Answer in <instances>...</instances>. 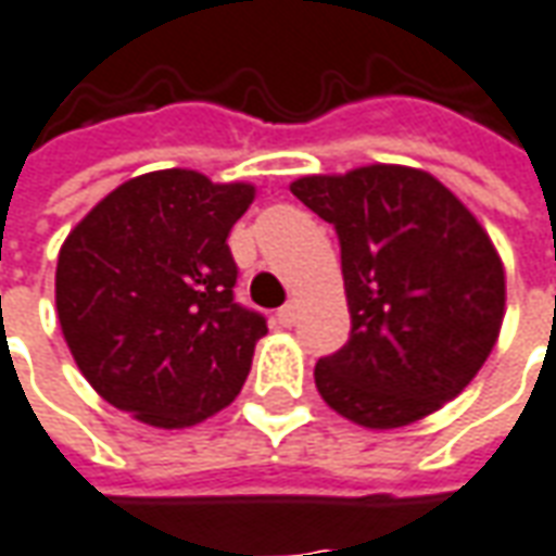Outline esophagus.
Wrapping results in <instances>:
<instances>
[{"label":"esophagus","instance_id":"esophagus-1","mask_svg":"<svg viewBox=\"0 0 556 556\" xmlns=\"http://www.w3.org/2000/svg\"><path fill=\"white\" fill-rule=\"evenodd\" d=\"M275 320H278L281 327H293V324L300 320V305H296V302H287V305H281V308H278V315H275Z\"/></svg>","mask_w":556,"mask_h":556}]
</instances>
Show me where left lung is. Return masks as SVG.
Returning a JSON list of instances; mask_svg holds the SVG:
<instances>
[{
  "mask_svg": "<svg viewBox=\"0 0 556 556\" xmlns=\"http://www.w3.org/2000/svg\"><path fill=\"white\" fill-rule=\"evenodd\" d=\"M290 190L342 248L351 336L315 366L329 408L393 430L454 400L484 366L505 312L503 263L472 212L405 166L308 175Z\"/></svg>",
  "mask_w": 556,
  "mask_h": 556,
  "instance_id": "left-lung-1",
  "label": "left lung"
}]
</instances>
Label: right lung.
<instances>
[{"mask_svg":"<svg viewBox=\"0 0 556 556\" xmlns=\"http://www.w3.org/2000/svg\"><path fill=\"white\" fill-rule=\"evenodd\" d=\"M251 184L190 168L121 184L68 232L56 315L84 378L114 408L178 430L239 396L266 317L236 302L229 229Z\"/></svg>","mask_w":556,"mask_h":556,"instance_id":"obj_1","label":"right lung"}]
</instances>
